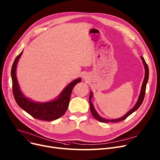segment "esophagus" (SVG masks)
<instances>
[{"label": "esophagus", "mask_w": 160, "mask_h": 160, "mask_svg": "<svg viewBox=\"0 0 160 160\" xmlns=\"http://www.w3.org/2000/svg\"><path fill=\"white\" fill-rule=\"evenodd\" d=\"M83 78H84V79H86V78H87V77H86V76H84V77H83Z\"/></svg>", "instance_id": "34e87169"}]
</instances>
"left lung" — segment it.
<instances>
[{
    "label": "left lung",
    "instance_id": "8db88e82",
    "mask_svg": "<svg viewBox=\"0 0 160 160\" xmlns=\"http://www.w3.org/2000/svg\"><path fill=\"white\" fill-rule=\"evenodd\" d=\"M141 57V59L142 60L143 63V65H144L145 72V78L143 79V83H142V86L140 94L139 97H138V101H137L136 103L135 104V105L134 106V107L128 112H127V114H125L123 117H122V118H118V119H113V120L105 119V118H102V117H101L98 114V112L96 111V110H95V109L94 108V106H93V104H92V103L91 102V98L92 97L93 94H92V92H90V95H89L90 109H91V112L92 115L93 116V117L96 120L100 122H103V123L118 122H120V121H122V120H124L125 119H126L129 115H131L132 112H134L136 110H137L138 108H140V106L142 105V102L143 101V99H144V97H145V90H146V86H147L148 80V74H149V71H148V66L146 62L145 61V59L142 57Z\"/></svg>",
    "mask_w": 160,
    "mask_h": 160
}]
</instances>
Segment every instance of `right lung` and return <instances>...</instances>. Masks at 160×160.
<instances>
[{"instance_id": "add662e5", "label": "right lung", "mask_w": 160, "mask_h": 160, "mask_svg": "<svg viewBox=\"0 0 160 160\" xmlns=\"http://www.w3.org/2000/svg\"><path fill=\"white\" fill-rule=\"evenodd\" d=\"M23 51L16 57L12 68V79L13 93L17 103L33 118L45 121L55 120L63 115L67 111L70 100L71 94L75 85L81 82V78L72 81L64 88L57 98L47 102H35L23 94L20 89L16 76V69L18 61Z\"/></svg>"}]
</instances>
